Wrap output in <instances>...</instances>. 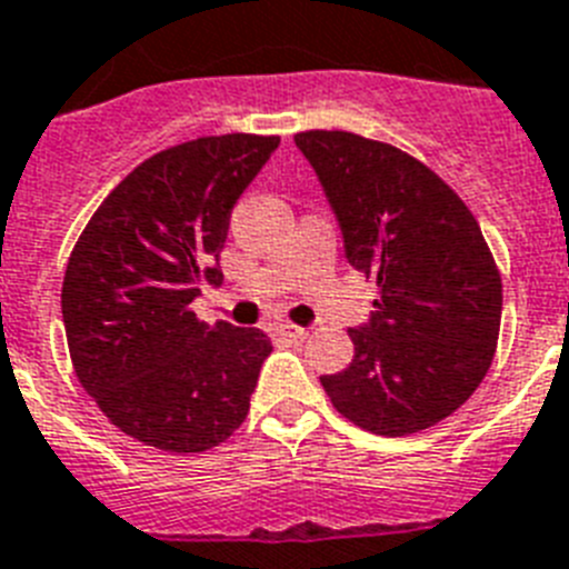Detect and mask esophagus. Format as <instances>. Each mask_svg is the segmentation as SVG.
<instances>
[{
    "instance_id": "obj_1",
    "label": "esophagus",
    "mask_w": 569,
    "mask_h": 569,
    "mask_svg": "<svg viewBox=\"0 0 569 569\" xmlns=\"http://www.w3.org/2000/svg\"><path fill=\"white\" fill-rule=\"evenodd\" d=\"M279 335H281V340H288V342L308 340V331L299 326H279Z\"/></svg>"
}]
</instances>
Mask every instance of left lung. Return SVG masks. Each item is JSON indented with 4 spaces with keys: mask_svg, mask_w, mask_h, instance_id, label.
Returning <instances> with one entry per match:
<instances>
[{
    "mask_svg": "<svg viewBox=\"0 0 569 569\" xmlns=\"http://www.w3.org/2000/svg\"><path fill=\"white\" fill-rule=\"evenodd\" d=\"M296 148L335 209L349 264L375 279L355 360L322 375L335 410L378 436H410L457 412L495 360L503 281L480 223L448 182L387 142L305 130Z\"/></svg>",
    "mask_w": 569,
    "mask_h": 569,
    "instance_id": "obj_1",
    "label": "left lung"
}]
</instances>
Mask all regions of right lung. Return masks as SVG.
I'll return each instance as SVG.
<instances>
[{"mask_svg": "<svg viewBox=\"0 0 569 569\" xmlns=\"http://www.w3.org/2000/svg\"><path fill=\"white\" fill-rule=\"evenodd\" d=\"M279 136H203L159 150L107 194L66 264L60 308L74 375L136 442L203 453L250 412L273 351L258 328L200 322L223 281L229 214Z\"/></svg>", "mask_w": 569, "mask_h": 569, "instance_id": "add662e5", "label": "right lung"}]
</instances>
